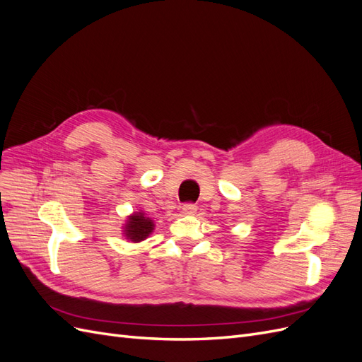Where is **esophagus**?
I'll list each match as a JSON object with an SVG mask.
<instances>
[{
    "instance_id": "obj_1",
    "label": "esophagus",
    "mask_w": 362,
    "mask_h": 362,
    "mask_svg": "<svg viewBox=\"0 0 362 362\" xmlns=\"http://www.w3.org/2000/svg\"><path fill=\"white\" fill-rule=\"evenodd\" d=\"M196 211H198V206H196L194 204H184V205H182V214L192 216V214H194Z\"/></svg>"
}]
</instances>
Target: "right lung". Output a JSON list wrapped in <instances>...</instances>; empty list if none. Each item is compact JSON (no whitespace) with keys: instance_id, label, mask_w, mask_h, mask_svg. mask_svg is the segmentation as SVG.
<instances>
[{"instance_id":"add662e5","label":"right lung","mask_w":362,"mask_h":362,"mask_svg":"<svg viewBox=\"0 0 362 362\" xmlns=\"http://www.w3.org/2000/svg\"><path fill=\"white\" fill-rule=\"evenodd\" d=\"M152 231H154V222L141 211L128 216V221L124 226L125 237L134 243H139L141 240L148 238V235Z\"/></svg>"}]
</instances>
